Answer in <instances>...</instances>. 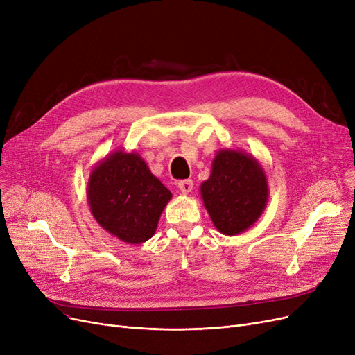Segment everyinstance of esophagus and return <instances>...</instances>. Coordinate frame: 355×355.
Returning a JSON list of instances; mask_svg holds the SVG:
<instances>
[{"label":"esophagus","instance_id":"1","mask_svg":"<svg viewBox=\"0 0 355 355\" xmlns=\"http://www.w3.org/2000/svg\"><path fill=\"white\" fill-rule=\"evenodd\" d=\"M178 188L180 189V192L182 193H189L191 191H192V188H193V182L191 180V179H187V180H180V182H178Z\"/></svg>","mask_w":355,"mask_h":355}]
</instances>
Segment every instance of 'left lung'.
Listing matches in <instances>:
<instances>
[{
    "instance_id": "1",
    "label": "left lung",
    "mask_w": 355,
    "mask_h": 355,
    "mask_svg": "<svg viewBox=\"0 0 355 355\" xmlns=\"http://www.w3.org/2000/svg\"><path fill=\"white\" fill-rule=\"evenodd\" d=\"M200 192L213 225L227 236L248 230L268 201L267 176L259 160L232 148L217 151L210 178L201 183Z\"/></svg>"
}]
</instances>
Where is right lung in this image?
I'll return each mask as SVG.
<instances>
[{
	"instance_id": "1",
	"label": "right lung",
	"mask_w": 355,
	"mask_h": 355,
	"mask_svg": "<svg viewBox=\"0 0 355 355\" xmlns=\"http://www.w3.org/2000/svg\"><path fill=\"white\" fill-rule=\"evenodd\" d=\"M87 197L96 223L121 242L135 245L155 234L172 192L138 153L120 148L92 168Z\"/></svg>"
}]
</instances>
